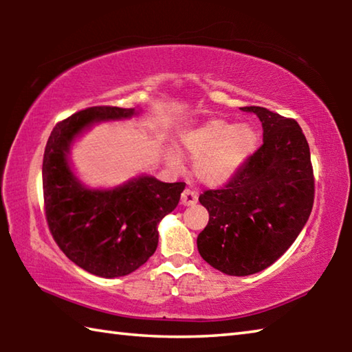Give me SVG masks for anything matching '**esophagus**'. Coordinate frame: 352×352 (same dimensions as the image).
I'll list each match as a JSON object with an SVG mask.
<instances>
[{
  "label": "esophagus",
  "instance_id": "34e87169",
  "mask_svg": "<svg viewBox=\"0 0 352 352\" xmlns=\"http://www.w3.org/2000/svg\"><path fill=\"white\" fill-rule=\"evenodd\" d=\"M199 200V195L197 192H194V190L190 189H184L182 192V205L183 206H194L197 204Z\"/></svg>",
  "mask_w": 352,
  "mask_h": 352
}]
</instances>
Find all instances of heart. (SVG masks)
Returning <instances> with one entry per match:
<instances>
[{
  "label": "heart",
  "instance_id": "obj_1",
  "mask_svg": "<svg viewBox=\"0 0 352 352\" xmlns=\"http://www.w3.org/2000/svg\"><path fill=\"white\" fill-rule=\"evenodd\" d=\"M258 144L259 135L253 126L225 119H211L180 136L182 152L195 158V178L211 188L228 183L253 157ZM180 162L175 151L168 152L169 166L177 168Z\"/></svg>",
  "mask_w": 352,
  "mask_h": 352
}]
</instances>
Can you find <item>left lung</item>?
<instances>
[{"label":"left lung","mask_w":352,"mask_h":352,"mask_svg":"<svg viewBox=\"0 0 352 352\" xmlns=\"http://www.w3.org/2000/svg\"><path fill=\"white\" fill-rule=\"evenodd\" d=\"M242 110L259 118L264 142L225 188L199 197L210 212L199 253L230 276L253 275L281 258L314 205L311 151L298 122L264 107Z\"/></svg>","instance_id":"left-lung-1"}]
</instances>
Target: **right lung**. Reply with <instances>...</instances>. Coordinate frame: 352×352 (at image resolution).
<instances>
[{"label": "right lung", "instance_id": "1", "mask_svg": "<svg viewBox=\"0 0 352 352\" xmlns=\"http://www.w3.org/2000/svg\"><path fill=\"white\" fill-rule=\"evenodd\" d=\"M138 109L91 107L58 122L46 142L43 197L51 234L68 258L91 275L126 276L158 245V223L177 208L186 184L141 174L115 188H90L71 166L74 141L94 124L122 121Z\"/></svg>", "mask_w": 352, "mask_h": 352}]
</instances>
